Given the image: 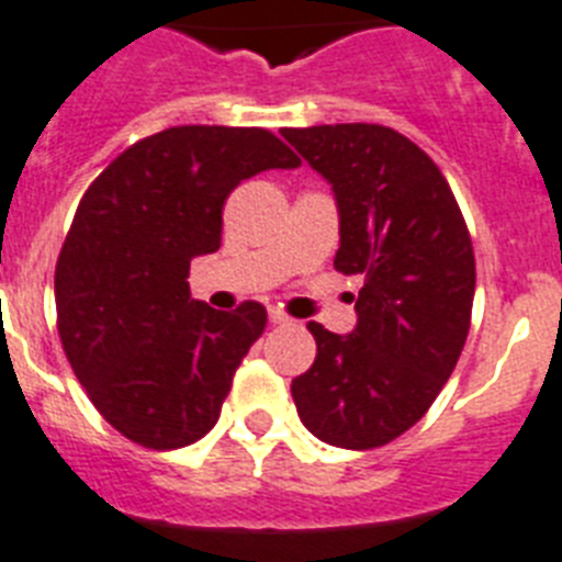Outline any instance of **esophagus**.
<instances>
[{"label":"esophagus","mask_w":562,"mask_h":562,"mask_svg":"<svg viewBox=\"0 0 562 562\" xmlns=\"http://www.w3.org/2000/svg\"><path fill=\"white\" fill-rule=\"evenodd\" d=\"M268 321H271L273 326H282V323H289V314L280 312V308H271V312H268Z\"/></svg>","instance_id":"esophagus-1"}]
</instances>
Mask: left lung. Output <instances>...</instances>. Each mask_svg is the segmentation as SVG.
Returning <instances> with one entry per match:
<instances>
[{"instance_id": "8db88e82", "label": "left lung", "mask_w": 562, "mask_h": 562, "mask_svg": "<svg viewBox=\"0 0 562 562\" xmlns=\"http://www.w3.org/2000/svg\"><path fill=\"white\" fill-rule=\"evenodd\" d=\"M331 184L340 218L335 268L358 273V326L308 323L312 369L291 381L300 422L326 445H390L422 418L462 355L476 262L453 190L424 149L390 126L282 130Z\"/></svg>"}]
</instances>
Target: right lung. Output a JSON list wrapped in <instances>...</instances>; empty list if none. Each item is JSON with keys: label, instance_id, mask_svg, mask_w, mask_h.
I'll list each match as a JSON object with an SVG mask.
<instances>
[{"label": "right lung", "instance_id": "right-lung-1", "mask_svg": "<svg viewBox=\"0 0 562 562\" xmlns=\"http://www.w3.org/2000/svg\"><path fill=\"white\" fill-rule=\"evenodd\" d=\"M294 167L268 130L170 126L80 199L54 271L59 340L91 404L135 445L176 450L218 422L268 314L250 300L234 314L190 300V259L218 250L234 187Z\"/></svg>", "mask_w": 562, "mask_h": 562}]
</instances>
